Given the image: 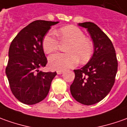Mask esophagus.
<instances>
[{
	"label": "esophagus",
	"mask_w": 127,
	"mask_h": 127,
	"mask_svg": "<svg viewBox=\"0 0 127 127\" xmlns=\"http://www.w3.org/2000/svg\"><path fill=\"white\" fill-rule=\"evenodd\" d=\"M63 70H57V74H63Z\"/></svg>",
	"instance_id": "34e87169"
}]
</instances>
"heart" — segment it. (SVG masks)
I'll return each mask as SVG.
<instances>
[{
	"instance_id": "heart-1",
	"label": "heart",
	"mask_w": 127,
	"mask_h": 127,
	"mask_svg": "<svg viewBox=\"0 0 127 127\" xmlns=\"http://www.w3.org/2000/svg\"><path fill=\"white\" fill-rule=\"evenodd\" d=\"M55 33L62 43H68L66 46L67 53H57L49 58L50 67L56 70H64L76 66L80 63L85 64L91 59L94 52L93 43L85 37V34L74 26H67L55 31ZM59 40L52 32L44 36L42 41V48L46 53L56 51L59 46Z\"/></svg>"
}]
</instances>
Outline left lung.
Listing matches in <instances>:
<instances>
[{"label":"left lung","instance_id":"obj_1","mask_svg":"<svg viewBox=\"0 0 127 127\" xmlns=\"http://www.w3.org/2000/svg\"><path fill=\"white\" fill-rule=\"evenodd\" d=\"M78 26L87 28L95 51L84 67L74 70L75 78L70 91L77 101L89 106L99 102L110 93L118 71V60L111 39L96 24L84 22Z\"/></svg>","mask_w":127,"mask_h":127}]
</instances>
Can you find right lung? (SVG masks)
Instances as JSON below:
<instances>
[{
  "label": "right lung",
  "instance_id": "add662e5",
  "mask_svg": "<svg viewBox=\"0 0 127 127\" xmlns=\"http://www.w3.org/2000/svg\"><path fill=\"white\" fill-rule=\"evenodd\" d=\"M58 21L37 20L17 34L9 49L5 73L11 91L19 101L33 105L47 96L55 72H43L47 59L42 41L51 26Z\"/></svg>",
  "mask_w": 127,
  "mask_h": 127
}]
</instances>
